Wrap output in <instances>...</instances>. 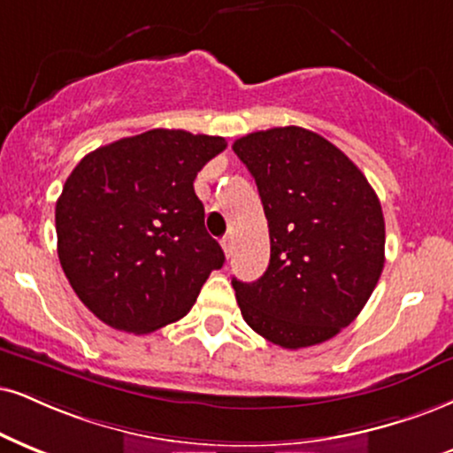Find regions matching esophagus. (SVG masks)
I'll return each instance as SVG.
<instances>
[{"label":"esophagus","instance_id":"34e87169","mask_svg":"<svg viewBox=\"0 0 453 453\" xmlns=\"http://www.w3.org/2000/svg\"><path fill=\"white\" fill-rule=\"evenodd\" d=\"M222 250H225V254H226V258H228V256H231V250H233V242H231V237H225V239H222Z\"/></svg>","mask_w":453,"mask_h":453}]
</instances>
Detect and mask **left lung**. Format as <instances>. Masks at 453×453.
Instances as JSON below:
<instances>
[{
	"label": "left lung",
	"instance_id": "8db88e82",
	"mask_svg": "<svg viewBox=\"0 0 453 453\" xmlns=\"http://www.w3.org/2000/svg\"><path fill=\"white\" fill-rule=\"evenodd\" d=\"M233 150L254 176L271 237L265 275L233 279L243 319L281 349L326 342L382 275L380 199L342 150L304 127L248 134Z\"/></svg>",
	"mask_w": 453,
	"mask_h": 453
}]
</instances>
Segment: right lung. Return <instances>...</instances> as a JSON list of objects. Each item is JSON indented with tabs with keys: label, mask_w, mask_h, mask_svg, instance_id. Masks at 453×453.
Wrapping results in <instances>:
<instances>
[{
	"label": "right lung",
	"mask_w": 453,
	"mask_h": 453,
	"mask_svg": "<svg viewBox=\"0 0 453 453\" xmlns=\"http://www.w3.org/2000/svg\"><path fill=\"white\" fill-rule=\"evenodd\" d=\"M222 136L149 130L88 153L56 201L58 258L107 326L149 334L191 311L225 252L210 237L197 172Z\"/></svg>",
	"instance_id": "1"
}]
</instances>
